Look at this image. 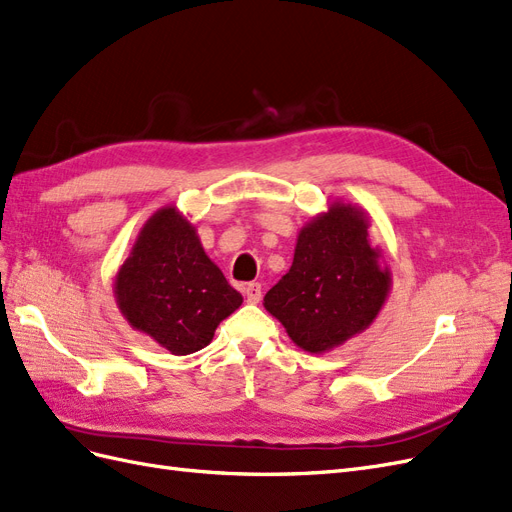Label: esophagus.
<instances>
[{"mask_svg":"<svg viewBox=\"0 0 512 512\" xmlns=\"http://www.w3.org/2000/svg\"><path fill=\"white\" fill-rule=\"evenodd\" d=\"M243 294H245L247 303H258V301H260V297H262V286H260L258 282L247 284V286L243 288Z\"/></svg>","mask_w":512,"mask_h":512,"instance_id":"esophagus-1","label":"esophagus"}]
</instances>
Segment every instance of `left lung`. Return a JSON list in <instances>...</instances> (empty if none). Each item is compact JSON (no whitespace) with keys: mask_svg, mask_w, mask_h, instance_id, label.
Instances as JSON below:
<instances>
[{"mask_svg":"<svg viewBox=\"0 0 512 512\" xmlns=\"http://www.w3.org/2000/svg\"><path fill=\"white\" fill-rule=\"evenodd\" d=\"M369 226V213L344 200L301 226L292 267L265 294V309L301 350L324 354L346 344L389 299L393 273Z\"/></svg>","mask_w":512,"mask_h":512,"instance_id":"obj_1","label":"left lung"}]
</instances>
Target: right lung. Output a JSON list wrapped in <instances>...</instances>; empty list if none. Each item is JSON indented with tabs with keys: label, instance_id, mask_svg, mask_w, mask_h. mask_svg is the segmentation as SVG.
<instances>
[{
	"label": "right lung",
	"instance_id": "add662e5",
	"mask_svg": "<svg viewBox=\"0 0 512 512\" xmlns=\"http://www.w3.org/2000/svg\"><path fill=\"white\" fill-rule=\"evenodd\" d=\"M113 292L130 327L175 356L209 346L218 324L243 303L205 254L196 224L175 205L158 209L138 230Z\"/></svg>",
	"mask_w": 512,
	"mask_h": 512
}]
</instances>
